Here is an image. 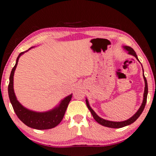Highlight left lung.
Segmentation results:
<instances>
[{"instance_id": "obj_1", "label": "left lung", "mask_w": 156, "mask_h": 156, "mask_svg": "<svg viewBox=\"0 0 156 156\" xmlns=\"http://www.w3.org/2000/svg\"><path fill=\"white\" fill-rule=\"evenodd\" d=\"M123 48L127 51V52H128V54L135 56L137 60L139 61V60H138V58L137 57L136 54V52H135V51L133 50L131 47L126 46H123ZM143 72H144V71H143ZM143 78H144V80H145V90H144L143 103H142V104H141V106L139 108V109L138 110V111L136 112L131 118H129V119L126 120L124 121H120V122H117V121H110L104 119L99 117V116L94 112V110H93L91 108H90V106H89V101H88L87 99H86V104H87V108L90 110V112L92 114L93 118H94V119L97 121L98 123H100V125L104 126L105 127H111V128H120V127H125L127 126H129V125H130V124L134 123V121L140 117V115L142 114L143 110H144V108H145V106L146 105V102H147V93H148V86H147V81L146 78L145 77V75H144V73H143Z\"/></svg>"}]
</instances>
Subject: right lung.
Listing matches in <instances>:
<instances>
[{
  "mask_svg": "<svg viewBox=\"0 0 156 156\" xmlns=\"http://www.w3.org/2000/svg\"><path fill=\"white\" fill-rule=\"evenodd\" d=\"M32 48L33 47H31L30 48ZM30 48L28 50H29ZM28 50L19 54L18 58L16 59L15 66L11 70L9 77V84L8 86V93H9L11 104L19 119L22 121L26 126L36 129H48L53 128V127L58 126L63 119L65 112H66L71 99L72 98V93L67 97L65 98L58 106L47 112H35L27 109L22 106L17 100L15 93H14L13 75L20 57L24 52H27Z\"/></svg>",
  "mask_w": 156,
  "mask_h": 156,
  "instance_id": "1",
  "label": "right lung"
}]
</instances>
